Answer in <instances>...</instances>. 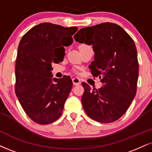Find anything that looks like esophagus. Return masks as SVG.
Returning <instances> with one entry per match:
<instances>
[{
	"label": "esophagus",
	"mask_w": 152,
	"mask_h": 152,
	"mask_svg": "<svg viewBox=\"0 0 152 152\" xmlns=\"http://www.w3.org/2000/svg\"><path fill=\"white\" fill-rule=\"evenodd\" d=\"M72 81H73V84L75 86H78V85H80V84L81 83V81H80L79 78H74L72 79Z\"/></svg>",
	"instance_id": "34e87169"
}]
</instances>
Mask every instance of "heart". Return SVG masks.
<instances>
[{
    "instance_id": "1",
    "label": "heart",
    "mask_w": 152,
    "mask_h": 152,
    "mask_svg": "<svg viewBox=\"0 0 152 152\" xmlns=\"http://www.w3.org/2000/svg\"><path fill=\"white\" fill-rule=\"evenodd\" d=\"M85 46H86V45H81V46H80V47H85Z\"/></svg>"
}]
</instances>
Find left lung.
<instances>
[{
    "label": "left lung",
    "instance_id": "1",
    "mask_svg": "<svg viewBox=\"0 0 152 152\" xmlns=\"http://www.w3.org/2000/svg\"><path fill=\"white\" fill-rule=\"evenodd\" d=\"M74 39L93 45L94 61L89 66L103 86L97 90L82 83L81 102L88 116L110 123L125 114L134 98L139 76L137 52L134 40L121 27L105 23L78 31Z\"/></svg>",
    "mask_w": 152,
    "mask_h": 152
}]
</instances>
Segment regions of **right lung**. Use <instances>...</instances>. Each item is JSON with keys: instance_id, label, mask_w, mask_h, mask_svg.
Returning <instances> with one entry per match:
<instances>
[{"instance_id": "add662e5", "label": "right lung", "mask_w": 152, "mask_h": 152, "mask_svg": "<svg viewBox=\"0 0 152 152\" xmlns=\"http://www.w3.org/2000/svg\"><path fill=\"white\" fill-rule=\"evenodd\" d=\"M78 27L44 23L30 29L19 43L15 94L31 120L47 125L59 118L72 88L70 78H52V64L64 59Z\"/></svg>"}]
</instances>
